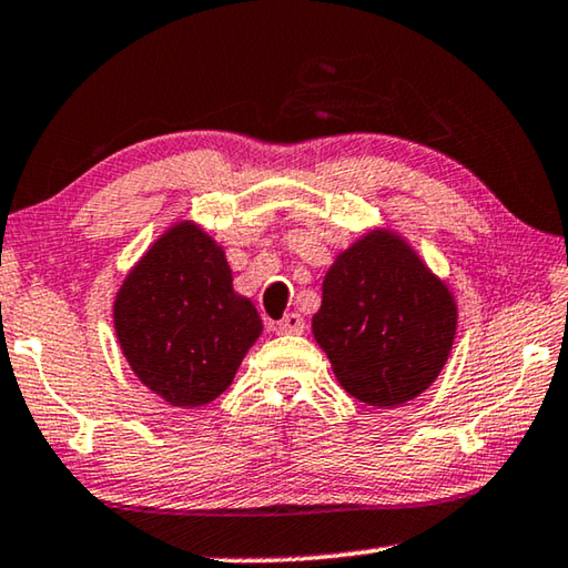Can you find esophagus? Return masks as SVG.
Here are the masks:
<instances>
[{"mask_svg": "<svg viewBox=\"0 0 568 568\" xmlns=\"http://www.w3.org/2000/svg\"><path fill=\"white\" fill-rule=\"evenodd\" d=\"M305 321L301 313H287V316L277 323V333H303Z\"/></svg>", "mask_w": 568, "mask_h": 568, "instance_id": "1", "label": "esophagus"}]
</instances>
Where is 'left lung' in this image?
Here are the masks:
<instances>
[{"label":"left lung","mask_w":568,"mask_h":568,"mask_svg":"<svg viewBox=\"0 0 568 568\" xmlns=\"http://www.w3.org/2000/svg\"><path fill=\"white\" fill-rule=\"evenodd\" d=\"M449 287L392 230H372L323 277L313 336L351 397L392 409L419 397L453 351Z\"/></svg>","instance_id":"obj_1"}]
</instances>
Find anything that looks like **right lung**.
I'll return each instance as SVG.
<instances>
[{
	"label": "right lung",
	"instance_id": "right-lung-1",
	"mask_svg": "<svg viewBox=\"0 0 568 568\" xmlns=\"http://www.w3.org/2000/svg\"><path fill=\"white\" fill-rule=\"evenodd\" d=\"M113 326L139 382L186 409L217 399L263 333L224 250L194 222L169 227L125 275Z\"/></svg>",
	"mask_w": 568,
	"mask_h": 568
}]
</instances>
